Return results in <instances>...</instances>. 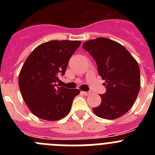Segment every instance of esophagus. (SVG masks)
I'll return each instance as SVG.
<instances>
[{
  "mask_svg": "<svg viewBox=\"0 0 155 155\" xmlns=\"http://www.w3.org/2000/svg\"><path fill=\"white\" fill-rule=\"evenodd\" d=\"M81 93L84 94V95H85V96H87V95L89 94V92H87V91H81Z\"/></svg>",
  "mask_w": 155,
  "mask_h": 155,
  "instance_id": "1",
  "label": "esophagus"
}]
</instances>
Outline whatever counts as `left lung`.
<instances>
[{"mask_svg": "<svg viewBox=\"0 0 155 155\" xmlns=\"http://www.w3.org/2000/svg\"><path fill=\"white\" fill-rule=\"evenodd\" d=\"M82 47L92 56L98 74L105 81L106 93L100 94L102 102L93 112L105 120L120 118L132 108L139 93L138 63L124 46L107 38L88 40Z\"/></svg>", "mask_w": 155, "mask_h": 155, "instance_id": "8db88e82", "label": "left lung"}]
</instances>
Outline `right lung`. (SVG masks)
I'll return each mask as SVG.
<instances>
[{"mask_svg":"<svg viewBox=\"0 0 155 155\" xmlns=\"http://www.w3.org/2000/svg\"><path fill=\"white\" fill-rule=\"evenodd\" d=\"M81 41L52 40L31 52L18 77L21 96L31 113L49 121L65 117L80 90L58 87V76L64 75L72 54Z\"/></svg>","mask_w":155,"mask_h":155,"instance_id":"obj_1","label":"right lung"}]
</instances>
